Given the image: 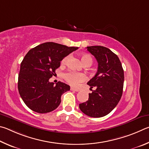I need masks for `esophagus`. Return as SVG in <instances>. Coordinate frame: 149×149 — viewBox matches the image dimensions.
I'll list each match as a JSON object with an SVG mask.
<instances>
[{
    "instance_id": "obj_1",
    "label": "esophagus",
    "mask_w": 149,
    "mask_h": 149,
    "mask_svg": "<svg viewBox=\"0 0 149 149\" xmlns=\"http://www.w3.org/2000/svg\"><path fill=\"white\" fill-rule=\"evenodd\" d=\"M70 90L74 91V92H79V90L77 89V88H72V87L70 88Z\"/></svg>"
}]
</instances>
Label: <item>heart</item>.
Instances as JSON below:
<instances>
[{
    "label": "heart",
    "instance_id": "1",
    "mask_svg": "<svg viewBox=\"0 0 149 149\" xmlns=\"http://www.w3.org/2000/svg\"><path fill=\"white\" fill-rule=\"evenodd\" d=\"M81 57V60L83 63L85 65H92L93 59L92 56L90 54H82L80 56ZM69 59V56L65 57V58L62 60V64H65L67 62L68 60ZM64 78L66 81L69 83L70 85L71 86H77L79 83L84 81L86 79L85 75L81 72H78L74 71H69L67 73H65L64 75Z\"/></svg>",
    "mask_w": 149,
    "mask_h": 149
}]
</instances>
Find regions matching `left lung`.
Instances as JSON below:
<instances>
[{"label":"left lung","instance_id":"obj_1","mask_svg":"<svg viewBox=\"0 0 149 149\" xmlns=\"http://www.w3.org/2000/svg\"><path fill=\"white\" fill-rule=\"evenodd\" d=\"M87 50L98 63L97 72L87 84L90 89L86 102L79 104L83 113L93 118L106 116L115 108L123 92L124 74L118 57L111 49L101 46H88Z\"/></svg>","mask_w":149,"mask_h":149}]
</instances>
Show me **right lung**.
I'll return each instance as SVG.
<instances>
[{
    "instance_id": "obj_1",
    "label": "right lung",
    "mask_w": 149,
    "mask_h": 149,
    "mask_svg": "<svg viewBox=\"0 0 149 149\" xmlns=\"http://www.w3.org/2000/svg\"><path fill=\"white\" fill-rule=\"evenodd\" d=\"M48 42L31 49L21 63L18 75V91L29 108L38 113H47L57 108L63 93L70 90L63 82H49L65 57L77 50Z\"/></svg>"
}]
</instances>
